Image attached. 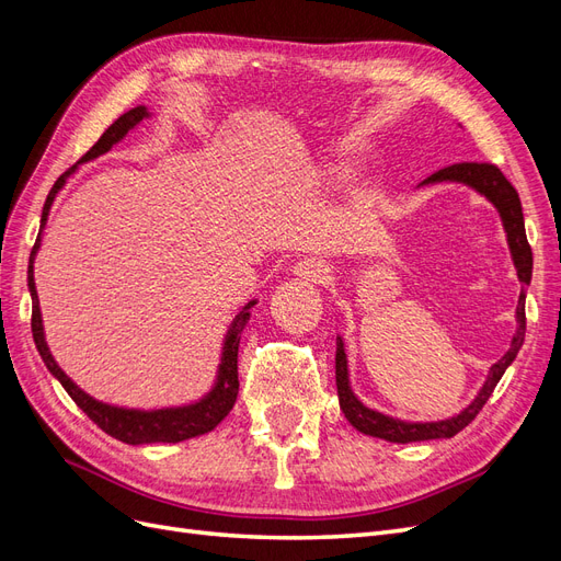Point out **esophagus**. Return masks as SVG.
Wrapping results in <instances>:
<instances>
[{"instance_id": "1", "label": "esophagus", "mask_w": 561, "mask_h": 561, "mask_svg": "<svg viewBox=\"0 0 561 561\" xmlns=\"http://www.w3.org/2000/svg\"><path fill=\"white\" fill-rule=\"evenodd\" d=\"M295 274L304 280H309V283H325L332 271H330L328 262L316 260V257H307V260H299L295 264Z\"/></svg>"}]
</instances>
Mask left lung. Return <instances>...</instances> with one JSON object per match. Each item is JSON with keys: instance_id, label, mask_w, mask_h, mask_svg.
Wrapping results in <instances>:
<instances>
[{"instance_id": "8db88e82", "label": "left lung", "mask_w": 561, "mask_h": 561, "mask_svg": "<svg viewBox=\"0 0 561 561\" xmlns=\"http://www.w3.org/2000/svg\"><path fill=\"white\" fill-rule=\"evenodd\" d=\"M435 182H463V184L472 186L474 192H480L482 196H486L491 203H494L496 210L501 213V219H503V227H505V233H507V245H511V252H513L517 276L524 285H529L531 283V268H534V254H531L529 241H526L519 194L515 192V186L505 180V175L499 171V168L494 163L463 161V163H454V165L443 168V171L433 173L421 184H435ZM524 301H526V293L522 290L519 293V304H517L519 328L513 336L511 348H507L503 358L494 367H491L489 377H486V381L480 390V396L474 398L472 404H468L458 416L447 419V421H437V423H407V421L383 416L375 410H367V407L353 396V390L348 386L346 353H344L342 339L336 336V358H334L336 360V393H339V407H342L344 416L351 421V426L358 428L365 435L381 437V439H388V443H400V445L421 443V439L454 437L458 431H463L468 423L480 414V410L484 407V402L489 400V396L494 393V388L501 381V377L505 375L507 365H511L517 358V353L524 344V330H526Z\"/></svg>"}]
</instances>
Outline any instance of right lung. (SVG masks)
Here are the masks:
<instances>
[{
    "label": "right lung",
    "mask_w": 561,
    "mask_h": 561,
    "mask_svg": "<svg viewBox=\"0 0 561 561\" xmlns=\"http://www.w3.org/2000/svg\"><path fill=\"white\" fill-rule=\"evenodd\" d=\"M147 116V107H133L126 114H122L116 122L100 135V140L81 157V161H91L105 151L112 149L114 142H118L124 135L135 126L140 124L142 118ZM77 168V165H75ZM75 168L62 173L54 190L48 192V198L44 203V213H42V229L46 225V215L50 203H54L56 194L60 186L65 184V180L70 178V173H75ZM39 250V236L37 243L30 252V266H27V285H30V295H32V336H35L37 351L42 355L44 365L48 367L50 375H54L62 388L67 390L79 410L87 414L98 428H103L107 435L122 439L126 445H151V443H182V439H190L196 435H203L213 431L219 421H222L236 402V396H239V344H241V332L243 325L248 322L250 313L248 309L254 307V301H250L245 311H241L236 316L233 325L227 334L225 342V353H222V365H219V375H217V383L210 390V393L203 398L196 404H186V407H175V410H154V412H140V410H122V407H112L105 402H98L91 396L83 393V390L65 375V371L58 367V363L50 355L46 342H44V328H42V313H39V299H37V290H35V276H32V262H35V254Z\"/></svg>",
    "instance_id": "right-lung-1"
}]
</instances>
